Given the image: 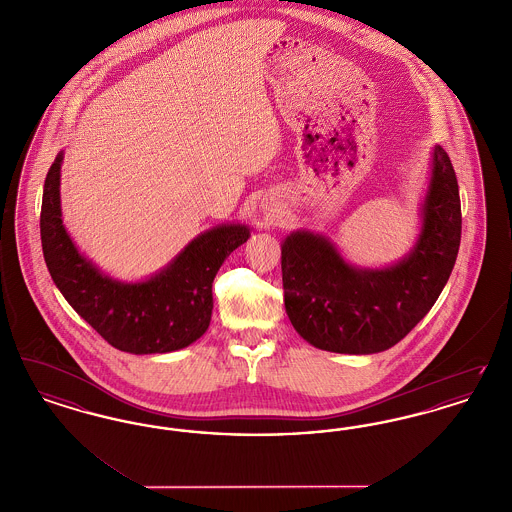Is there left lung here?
Listing matches in <instances>:
<instances>
[{"label":"left lung","mask_w":512,"mask_h":512,"mask_svg":"<svg viewBox=\"0 0 512 512\" xmlns=\"http://www.w3.org/2000/svg\"><path fill=\"white\" fill-rule=\"evenodd\" d=\"M457 174L443 147L434 149L422 232L395 267L359 270L336 247L309 232L282 245L286 313L303 340L332 353L368 355L403 340L438 301L461 245Z\"/></svg>","instance_id":"left-lung-1"}]
</instances>
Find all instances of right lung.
I'll return each instance as SVG.
<instances>
[{
  "label": "right lung",
  "mask_w": 512,
  "mask_h": 512,
  "mask_svg": "<svg viewBox=\"0 0 512 512\" xmlns=\"http://www.w3.org/2000/svg\"><path fill=\"white\" fill-rule=\"evenodd\" d=\"M61 161L63 153L46 176L40 234L49 274L69 305L103 340L126 353H169L201 338L213 315V280L226 257L247 242L249 230L240 224L213 228L151 280L115 282L76 251L63 226Z\"/></svg>",
  "instance_id": "1"
}]
</instances>
